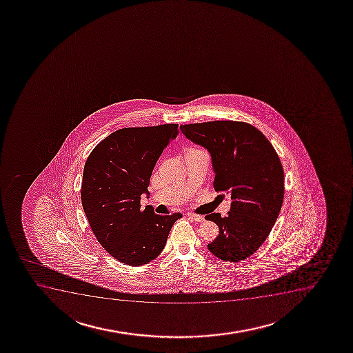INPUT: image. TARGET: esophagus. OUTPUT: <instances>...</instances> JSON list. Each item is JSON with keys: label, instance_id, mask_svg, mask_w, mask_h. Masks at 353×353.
<instances>
[{"label": "esophagus", "instance_id": "34e87169", "mask_svg": "<svg viewBox=\"0 0 353 353\" xmlns=\"http://www.w3.org/2000/svg\"><path fill=\"white\" fill-rule=\"evenodd\" d=\"M187 215L189 216V219L195 221V222H203L204 221L203 215H196L194 212H188Z\"/></svg>", "mask_w": 353, "mask_h": 353}]
</instances>
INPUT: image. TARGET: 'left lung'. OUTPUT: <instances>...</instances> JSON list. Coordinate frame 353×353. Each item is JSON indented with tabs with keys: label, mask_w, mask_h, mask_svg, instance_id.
<instances>
[{
	"label": "left lung",
	"mask_w": 353,
	"mask_h": 353,
	"mask_svg": "<svg viewBox=\"0 0 353 353\" xmlns=\"http://www.w3.org/2000/svg\"><path fill=\"white\" fill-rule=\"evenodd\" d=\"M189 141L212 156L216 191L230 196V212L205 216L220 234L208 245L223 261L239 262L255 253L270 235L283 201V169L270 141L242 121L182 125Z\"/></svg>",
	"instance_id": "1"
}]
</instances>
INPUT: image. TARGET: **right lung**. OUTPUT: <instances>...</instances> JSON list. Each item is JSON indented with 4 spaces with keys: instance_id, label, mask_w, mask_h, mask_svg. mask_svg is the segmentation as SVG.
Here are the masks:
<instances>
[{
    "instance_id": "1",
    "label": "right lung",
    "mask_w": 353,
    "mask_h": 353,
    "mask_svg": "<svg viewBox=\"0 0 353 353\" xmlns=\"http://www.w3.org/2000/svg\"><path fill=\"white\" fill-rule=\"evenodd\" d=\"M179 125L126 128L93 149L83 168L81 203L92 232L110 255L128 265L149 263L162 253L181 212L141 209L158 158Z\"/></svg>"
}]
</instances>
